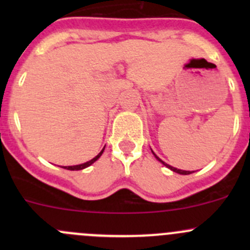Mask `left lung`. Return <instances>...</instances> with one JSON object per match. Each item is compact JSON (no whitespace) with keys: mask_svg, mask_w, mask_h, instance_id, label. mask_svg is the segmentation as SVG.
<instances>
[{"mask_svg":"<svg viewBox=\"0 0 250 250\" xmlns=\"http://www.w3.org/2000/svg\"><path fill=\"white\" fill-rule=\"evenodd\" d=\"M151 151H152V150H151ZM152 153H153V156H155V157L157 158V161H160V162L162 163L163 166H166V167H167V168H169V169L173 170V172H175V173H178V174H183V175H188V174L193 173V172H190V170H183V169H178V168H174V167H172V166H169V165H167V163H166V162H163V161L161 160V158L158 157V156L156 155V153L153 152V151H152Z\"/></svg>","mask_w":250,"mask_h":250,"instance_id":"obj_1","label":"left lung"}]
</instances>
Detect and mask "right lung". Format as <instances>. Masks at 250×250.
Returning <instances> with one entry per match:
<instances>
[{"label":"right lung","mask_w":250,"mask_h":250,"mask_svg":"<svg viewBox=\"0 0 250 250\" xmlns=\"http://www.w3.org/2000/svg\"><path fill=\"white\" fill-rule=\"evenodd\" d=\"M104 148H103V150L100 151V152L98 153V155L95 156L94 158H92V160L88 161V162L82 163V165H76V166H65V167H62V168H64V169H67V170H81V169H84V168H87V167H89V166H92L93 163L95 162V161L99 160L100 156H102L103 152H104Z\"/></svg>","instance_id":"add662e5"}]
</instances>
